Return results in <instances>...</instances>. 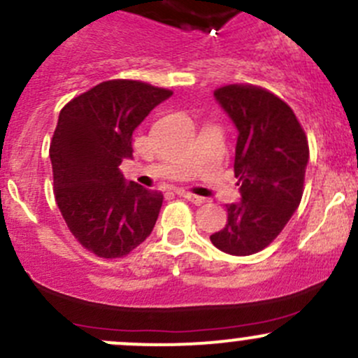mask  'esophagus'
I'll return each mask as SVG.
<instances>
[{
  "instance_id": "esophagus-1",
  "label": "esophagus",
  "mask_w": 358,
  "mask_h": 358,
  "mask_svg": "<svg viewBox=\"0 0 358 358\" xmlns=\"http://www.w3.org/2000/svg\"><path fill=\"white\" fill-rule=\"evenodd\" d=\"M178 194L179 196H182V198H186L187 201H191V203H194V205H201V203H205V198H201V196H198V194H193V193H189V191H184V189H180V191H178Z\"/></svg>"
}]
</instances>
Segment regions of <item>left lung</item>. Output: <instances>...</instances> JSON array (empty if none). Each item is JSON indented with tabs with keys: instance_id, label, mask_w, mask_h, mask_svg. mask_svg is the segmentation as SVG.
<instances>
[{
	"instance_id": "left-lung-1",
	"label": "left lung",
	"mask_w": 358,
	"mask_h": 358,
	"mask_svg": "<svg viewBox=\"0 0 358 358\" xmlns=\"http://www.w3.org/2000/svg\"><path fill=\"white\" fill-rule=\"evenodd\" d=\"M214 95L238 129L235 176L242 200L226 205L228 221L210 242L231 256H250L270 245L299 207L310 148L291 106L273 92L233 83Z\"/></svg>"
}]
</instances>
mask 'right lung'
<instances>
[{
    "mask_svg": "<svg viewBox=\"0 0 358 358\" xmlns=\"http://www.w3.org/2000/svg\"><path fill=\"white\" fill-rule=\"evenodd\" d=\"M172 90L137 80H108L60 109L50 143L54 194L81 247L115 259L132 252L153 231L164 194L120 172L132 157V134Z\"/></svg>",
    "mask_w": 358,
    "mask_h": 358,
    "instance_id": "1",
    "label": "right lung"
}]
</instances>
